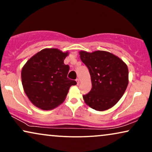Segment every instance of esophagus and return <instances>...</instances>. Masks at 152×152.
<instances>
[{
	"mask_svg": "<svg viewBox=\"0 0 152 152\" xmlns=\"http://www.w3.org/2000/svg\"><path fill=\"white\" fill-rule=\"evenodd\" d=\"M76 82H77V84H80V80H79L78 78L76 79Z\"/></svg>",
	"mask_w": 152,
	"mask_h": 152,
	"instance_id": "34e87169",
	"label": "esophagus"
}]
</instances>
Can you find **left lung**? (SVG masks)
Segmentation results:
<instances>
[{
  "label": "left lung",
  "instance_id": "obj_1",
  "mask_svg": "<svg viewBox=\"0 0 152 152\" xmlns=\"http://www.w3.org/2000/svg\"><path fill=\"white\" fill-rule=\"evenodd\" d=\"M80 59L88 68L92 88L83 95L85 103L103 111L113 107L125 92L129 84V70L121 59L107 51L80 52Z\"/></svg>",
  "mask_w": 152,
  "mask_h": 152
}]
</instances>
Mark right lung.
I'll return each instance as SVG.
<instances>
[{
    "label": "right lung",
    "instance_id": "obj_1",
    "mask_svg": "<svg viewBox=\"0 0 152 152\" xmlns=\"http://www.w3.org/2000/svg\"><path fill=\"white\" fill-rule=\"evenodd\" d=\"M68 54L57 48H45L23 66V87L35 107L42 110L55 109L65 100L70 87L77 84L67 77L70 68L64 61Z\"/></svg>",
    "mask_w": 152,
    "mask_h": 152
}]
</instances>
